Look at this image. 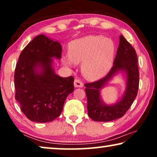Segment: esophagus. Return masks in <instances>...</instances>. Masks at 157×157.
Segmentation results:
<instances>
[{
    "mask_svg": "<svg viewBox=\"0 0 157 157\" xmlns=\"http://www.w3.org/2000/svg\"><path fill=\"white\" fill-rule=\"evenodd\" d=\"M74 86L76 88H82L83 86V83L79 79H75Z\"/></svg>",
    "mask_w": 157,
    "mask_h": 157,
    "instance_id": "34e87169",
    "label": "esophagus"
}]
</instances>
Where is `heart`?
Wrapping results in <instances>:
<instances>
[{
    "label": "heart",
    "instance_id": "obj_1",
    "mask_svg": "<svg viewBox=\"0 0 157 157\" xmlns=\"http://www.w3.org/2000/svg\"><path fill=\"white\" fill-rule=\"evenodd\" d=\"M116 47L112 40L104 36L90 35L74 40L68 46V54L62 61L66 66L81 63L83 74L87 79L104 78L113 66Z\"/></svg>",
    "mask_w": 157,
    "mask_h": 157
}]
</instances>
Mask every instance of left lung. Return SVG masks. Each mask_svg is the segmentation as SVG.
Listing matches in <instances>:
<instances>
[{"label": "left lung", "mask_w": 157, "mask_h": 157, "mask_svg": "<svg viewBox=\"0 0 157 157\" xmlns=\"http://www.w3.org/2000/svg\"><path fill=\"white\" fill-rule=\"evenodd\" d=\"M119 39L113 66L109 74L99 81L85 84L88 115L95 121H111L122 117L137 96L139 73L136 51L123 36H120ZM119 72L125 77V91L117 102L107 105L102 100L100 92Z\"/></svg>", "instance_id": "left-lung-1"}]
</instances>
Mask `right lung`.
<instances>
[{
	"label": "right lung",
	"mask_w": 157,
	"mask_h": 157,
	"mask_svg": "<svg viewBox=\"0 0 157 157\" xmlns=\"http://www.w3.org/2000/svg\"><path fill=\"white\" fill-rule=\"evenodd\" d=\"M61 44L41 34L19 56L14 74L16 99L32 121L46 123L59 117L66 98L74 91V77L63 78L53 69V59H61Z\"/></svg>",
	"instance_id": "1"
}]
</instances>
